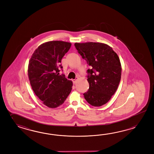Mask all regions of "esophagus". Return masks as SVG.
Returning <instances> with one entry per match:
<instances>
[{"label": "esophagus", "instance_id": "esophagus-1", "mask_svg": "<svg viewBox=\"0 0 154 154\" xmlns=\"http://www.w3.org/2000/svg\"><path fill=\"white\" fill-rule=\"evenodd\" d=\"M76 82H77V79H73V84H75V83H76Z\"/></svg>", "mask_w": 154, "mask_h": 154}]
</instances>
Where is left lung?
Returning a JSON list of instances; mask_svg holds the SVG:
<instances>
[{"label":"left lung","mask_w":154,"mask_h":154,"mask_svg":"<svg viewBox=\"0 0 154 154\" xmlns=\"http://www.w3.org/2000/svg\"><path fill=\"white\" fill-rule=\"evenodd\" d=\"M75 46L91 68L87 70L89 89L84 97L93 106H102L118 87L122 75L119 58L112 48L103 43L75 42Z\"/></svg>","instance_id":"8db88e82"}]
</instances>
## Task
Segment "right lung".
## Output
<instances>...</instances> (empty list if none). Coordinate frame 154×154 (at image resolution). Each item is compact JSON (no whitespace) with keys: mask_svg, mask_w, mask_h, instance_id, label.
Listing matches in <instances>:
<instances>
[{"mask_svg":"<svg viewBox=\"0 0 154 154\" xmlns=\"http://www.w3.org/2000/svg\"><path fill=\"white\" fill-rule=\"evenodd\" d=\"M71 44L48 41L40 45L31 56L27 73L35 94L46 106L55 108L62 104L71 92L73 83L59 75L62 58Z\"/></svg>","mask_w":154,"mask_h":154,"instance_id":"right-lung-1","label":"right lung"}]
</instances>
